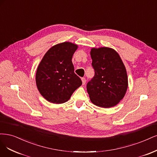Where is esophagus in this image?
I'll return each mask as SVG.
<instances>
[{"instance_id": "34e87169", "label": "esophagus", "mask_w": 157, "mask_h": 157, "mask_svg": "<svg viewBox=\"0 0 157 157\" xmlns=\"http://www.w3.org/2000/svg\"><path fill=\"white\" fill-rule=\"evenodd\" d=\"M82 83H83V85H85V82H86V79H85V78H82Z\"/></svg>"}]
</instances>
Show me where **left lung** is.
I'll list each match as a JSON object with an SVG mask.
<instances>
[{
  "label": "left lung",
  "mask_w": 157,
  "mask_h": 157,
  "mask_svg": "<svg viewBox=\"0 0 157 157\" xmlns=\"http://www.w3.org/2000/svg\"><path fill=\"white\" fill-rule=\"evenodd\" d=\"M90 56L94 75L87 84L90 100L99 107H113L123 98L127 90L124 65L119 54L112 48H93Z\"/></svg>",
  "instance_id": "8db88e82"
}]
</instances>
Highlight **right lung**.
<instances>
[{
  "label": "right lung",
  "mask_w": 157,
  "mask_h": 157,
  "mask_svg": "<svg viewBox=\"0 0 157 157\" xmlns=\"http://www.w3.org/2000/svg\"><path fill=\"white\" fill-rule=\"evenodd\" d=\"M78 45L70 42L55 45L45 54L37 68L36 83L40 94L50 102L68 101L75 90L82 85L74 73L72 56Z\"/></svg>",
  "instance_id": "right-lung-1"
}]
</instances>
